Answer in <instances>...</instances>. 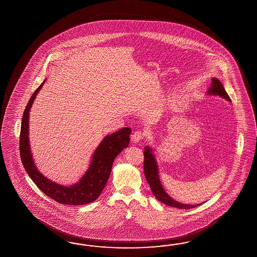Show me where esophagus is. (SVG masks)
I'll return each instance as SVG.
<instances>
[{
  "mask_svg": "<svg viewBox=\"0 0 257 257\" xmlns=\"http://www.w3.org/2000/svg\"><path fill=\"white\" fill-rule=\"evenodd\" d=\"M143 138H144V133L141 132V131H137L133 134L131 140H132L133 143H139L140 140H143Z\"/></svg>",
  "mask_w": 257,
  "mask_h": 257,
  "instance_id": "34e87169",
  "label": "esophagus"
}]
</instances>
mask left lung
Instances as JSON below:
<instances>
[{"instance_id": "left-lung-1", "label": "left lung", "mask_w": 257, "mask_h": 257, "mask_svg": "<svg viewBox=\"0 0 257 257\" xmlns=\"http://www.w3.org/2000/svg\"><path fill=\"white\" fill-rule=\"evenodd\" d=\"M206 94L212 95V96H219L223 99H226L227 101H231L230 97L228 96L224 87H223L222 84L220 83V81L218 80V78H212L211 86L208 88ZM143 154H144V173H145V177H146V180H147V182L150 185V187H151L153 193L159 202H163L169 206H172V207L179 208V209H190V208H194V207L201 205V203L194 204V205L182 203V202L173 200L171 197H170L169 194L165 191L163 186L160 182L158 164L156 161V156L154 154L153 149L149 147V146H146L144 148Z\"/></svg>"}]
</instances>
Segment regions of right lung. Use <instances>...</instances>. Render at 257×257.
Instances as JSON below:
<instances>
[{
	"label": "right lung",
	"instance_id": "1",
	"mask_svg": "<svg viewBox=\"0 0 257 257\" xmlns=\"http://www.w3.org/2000/svg\"><path fill=\"white\" fill-rule=\"evenodd\" d=\"M45 81L46 79L32 95L23 116L20 137V154L24 169L39 189L55 202L69 205H82L93 202L99 198L108 181L115 158L123 149L128 147L131 129L124 127L117 132L104 137L95 150L87 171L76 184L71 186L56 184L45 177L38 170L29 144L30 110L39 90L45 84Z\"/></svg>",
	"mask_w": 257,
	"mask_h": 257
}]
</instances>
